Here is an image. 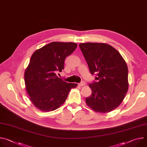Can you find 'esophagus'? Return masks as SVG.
Segmentation results:
<instances>
[{
  "label": "esophagus",
  "mask_w": 147,
  "mask_h": 147,
  "mask_svg": "<svg viewBox=\"0 0 147 147\" xmlns=\"http://www.w3.org/2000/svg\"><path fill=\"white\" fill-rule=\"evenodd\" d=\"M86 84V83L85 81H82V82H81L80 83L78 84V85L80 86H85Z\"/></svg>",
  "instance_id": "esophagus-1"
}]
</instances>
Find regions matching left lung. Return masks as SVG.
Masks as SVG:
<instances>
[{"mask_svg": "<svg viewBox=\"0 0 147 147\" xmlns=\"http://www.w3.org/2000/svg\"><path fill=\"white\" fill-rule=\"evenodd\" d=\"M79 47L95 80L89 87L91 95L86 99L87 105L99 113H108L117 108L128 88V68L120 53L105 43H84Z\"/></svg>", "mask_w": 147, "mask_h": 147, "instance_id": "1", "label": "left lung"}]
</instances>
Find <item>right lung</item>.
Here are the masks:
<instances>
[{
  "mask_svg": "<svg viewBox=\"0 0 147 147\" xmlns=\"http://www.w3.org/2000/svg\"><path fill=\"white\" fill-rule=\"evenodd\" d=\"M73 42H53L35 51L24 73L26 90L34 105L43 112H50L64 103L71 88L77 84L68 83L56 73L64 69L67 56L76 49Z\"/></svg>",
  "mask_w": 147,
  "mask_h": 147,
  "instance_id": "1",
  "label": "right lung"
}]
</instances>
